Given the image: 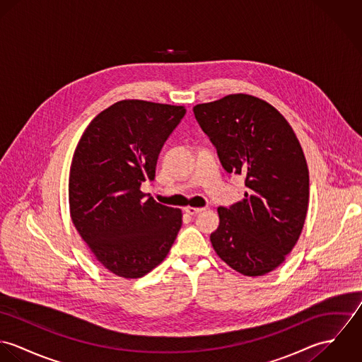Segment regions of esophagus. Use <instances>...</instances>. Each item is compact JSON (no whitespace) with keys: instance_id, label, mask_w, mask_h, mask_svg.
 I'll return each instance as SVG.
<instances>
[{"instance_id":"obj_1","label":"esophagus","mask_w":362,"mask_h":362,"mask_svg":"<svg viewBox=\"0 0 362 362\" xmlns=\"http://www.w3.org/2000/svg\"><path fill=\"white\" fill-rule=\"evenodd\" d=\"M184 210H185V211H187V213H188V214H191V216H194V214H198V213H201V211H202V210H205V207L188 206V207H185V209H184Z\"/></svg>"}]
</instances>
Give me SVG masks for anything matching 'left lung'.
I'll return each instance as SVG.
<instances>
[{
	"instance_id": "8db88e82",
	"label": "left lung",
	"mask_w": 362,
	"mask_h": 362,
	"mask_svg": "<svg viewBox=\"0 0 362 362\" xmlns=\"http://www.w3.org/2000/svg\"><path fill=\"white\" fill-rule=\"evenodd\" d=\"M227 173L245 177V198L218 207L210 241L216 254L245 276L274 270L291 252L304 227L310 173L287 119L250 95H230L194 107Z\"/></svg>"
}]
</instances>
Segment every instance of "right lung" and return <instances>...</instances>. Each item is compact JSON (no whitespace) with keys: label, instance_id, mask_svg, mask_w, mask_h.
I'll return each mask as SVG.
<instances>
[{"label":"right lung","instance_id":"1","mask_svg":"<svg viewBox=\"0 0 362 362\" xmlns=\"http://www.w3.org/2000/svg\"><path fill=\"white\" fill-rule=\"evenodd\" d=\"M185 115L181 105L121 100L83 132L71 164L72 221L93 255L125 279L167 257L182 226L180 209L141 191L156 177L160 151Z\"/></svg>","mask_w":362,"mask_h":362}]
</instances>
